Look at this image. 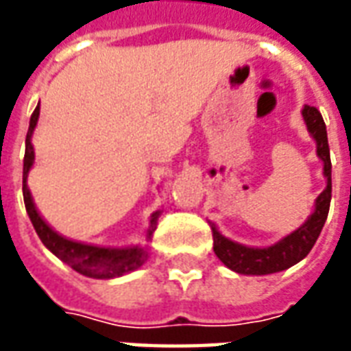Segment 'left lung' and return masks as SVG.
Wrapping results in <instances>:
<instances>
[{"mask_svg":"<svg viewBox=\"0 0 351 351\" xmlns=\"http://www.w3.org/2000/svg\"><path fill=\"white\" fill-rule=\"evenodd\" d=\"M301 114L306 123L310 137L316 143L317 158L324 161V176L327 182L325 190L317 195L314 210L301 228L291 231L289 235L282 237L278 243L263 246V248L235 243V241L221 235L216 223L208 221L210 229H213L214 254L228 269L239 272V274L263 276V274L286 271L308 256V252L312 250V246L316 244L317 237L324 229L327 214H329V205H331V156H329L327 130H325L324 118L316 107L304 105Z\"/></svg>","mask_w":351,"mask_h":351,"instance_id":"obj_1","label":"left lung"}]
</instances>
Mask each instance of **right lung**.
<instances>
[{
  "label": "right lung",
  "mask_w": 351,
  "mask_h": 351,
  "mask_svg": "<svg viewBox=\"0 0 351 351\" xmlns=\"http://www.w3.org/2000/svg\"><path fill=\"white\" fill-rule=\"evenodd\" d=\"M39 122V105L35 107L34 114L29 118V130L26 135V154H24V173H22V191H24V205H26L27 216L34 223L35 233L39 235L41 243L49 248L58 259L71 267L73 271L84 274L88 278L108 280L118 278L123 274L137 271L141 265L148 259V244H137V246H125V248H105V246H93V244H84L65 239L54 229L50 228L47 221L43 220L41 214L35 208L34 197L27 188V175L34 167L35 152L32 145L34 131ZM161 210H156L150 216V226L146 229L145 241H152L154 231L158 226Z\"/></svg>",
  "instance_id": "obj_1"
}]
</instances>
